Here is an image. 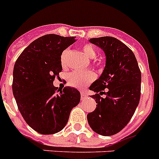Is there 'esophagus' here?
I'll return each mask as SVG.
<instances>
[{
  "label": "esophagus",
  "instance_id": "obj_1",
  "mask_svg": "<svg viewBox=\"0 0 159 159\" xmlns=\"http://www.w3.org/2000/svg\"><path fill=\"white\" fill-rule=\"evenodd\" d=\"M80 94H81V98L82 99H84L86 97H88V93H87L86 91H81L80 92Z\"/></svg>",
  "mask_w": 159,
  "mask_h": 159
}]
</instances>
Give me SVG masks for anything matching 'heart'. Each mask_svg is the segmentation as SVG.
<instances>
[{
  "label": "heart",
  "instance_id": "heart-1",
  "mask_svg": "<svg viewBox=\"0 0 159 159\" xmlns=\"http://www.w3.org/2000/svg\"><path fill=\"white\" fill-rule=\"evenodd\" d=\"M84 55L89 59H93L96 56V51L92 45L86 44L82 48ZM69 52L68 49H66L61 55V63L64 65L65 59ZM96 78V75L90 70L88 71H82V70H75L68 75V84L70 86L82 89L83 87L93 82Z\"/></svg>",
  "mask_w": 159,
  "mask_h": 159
}]
</instances>
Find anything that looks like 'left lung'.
Listing matches in <instances>:
<instances>
[{"label": "left lung", "mask_w": 159, "mask_h": 159, "mask_svg": "<svg viewBox=\"0 0 159 159\" xmlns=\"http://www.w3.org/2000/svg\"><path fill=\"white\" fill-rule=\"evenodd\" d=\"M103 50L105 66L98 80L89 89L96 108L87 116L92 129L102 136H111L125 127L136 110L141 96L142 75L133 51L120 40L112 37L89 39ZM107 89L106 92L102 91ZM107 96L103 98L98 94Z\"/></svg>", "instance_id": "1"}]
</instances>
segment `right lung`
Segmentation results:
<instances>
[{
    "label": "right lung",
    "instance_id": "add662e5",
    "mask_svg": "<svg viewBox=\"0 0 159 159\" xmlns=\"http://www.w3.org/2000/svg\"><path fill=\"white\" fill-rule=\"evenodd\" d=\"M75 37L47 34L34 40L17 58L13 72V93L21 116L42 134L63 129L70 111L80 101L76 89L53 85L62 71L61 55Z\"/></svg>",
    "mask_w": 159,
    "mask_h": 159
}]
</instances>
